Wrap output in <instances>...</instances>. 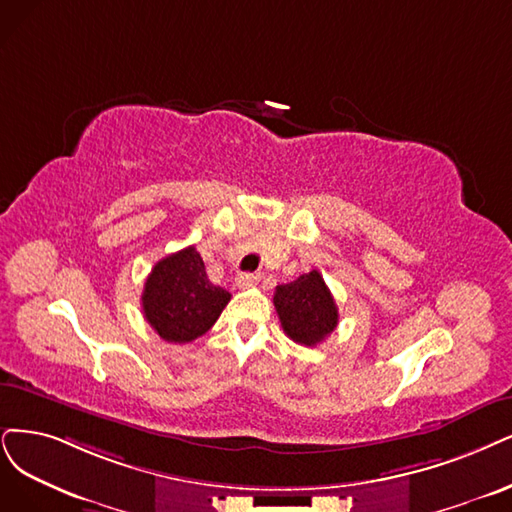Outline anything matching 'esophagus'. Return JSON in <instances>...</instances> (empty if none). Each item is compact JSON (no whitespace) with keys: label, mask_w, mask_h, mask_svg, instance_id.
Instances as JSON below:
<instances>
[{"label":"esophagus","mask_w":512,"mask_h":512,"mask_svg":"<svg viewBox=\"0 0 512 512\" xmlns=\"http://www.w3.org/2000/svg\"><path fill=\"white\" fill-rule=\"evenodd\" d=\"M259 280H261L259 274H240V276L236 278V285H238L240 289H249V287H255Z\"/></svg>","instance_id":"1"}]
</instances>
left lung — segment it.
<instances>
[{
    "label": "left lung",
    "mask_w": 512,
    "mask_h": 512,
    "mask_svg": "<svg viewBox=\"0 0 512 512\" xmlns=\"http://www.w3.org/2000/svg\"><path fill=\"white\" fill-rule=\"evenodd\" d=\"M274 308L282 331L301 346L320 344L339 323L335 299L318 270L301 274L287 285H278Z\"/></svg>",
    "instance_id": "obj_1"
}]
</instances>
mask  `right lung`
I'll use <instances>...</instances> for the list:
<instances>
[{
	"mask_svg": "<svg viewBox=\"0 0 512 512\" xmlns=\"http://www.w3.org/2000/svg\"><path fill=\"white\" fill-rule=\"evenodd\" d=\"M230 293L213 285L196 246L160 259L145 280L143 316L164 342L189 344L211 329Z\"/></svg>",
	"mask_w": 512,
	"mask_h": 512,
	"instance_id": "obj_1",
	"label": "right lung"
}]
</instances>
